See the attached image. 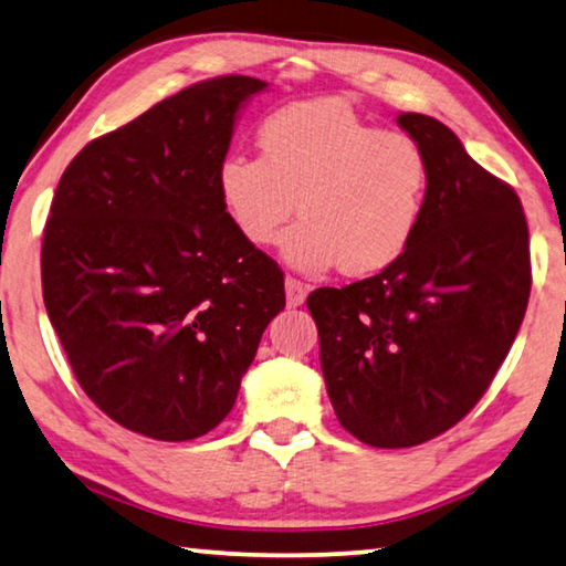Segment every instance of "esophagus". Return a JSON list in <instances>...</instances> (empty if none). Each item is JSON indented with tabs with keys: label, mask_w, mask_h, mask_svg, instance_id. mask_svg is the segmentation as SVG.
Returning <instances> with one entry per match:
<instances>
[{
	"label": "esophagus",
	"mask_w": 566,
	"mask_h": 566,
	"mask_svg": "<svg viewBox=\"0 0 566 566\" xmlns=\"http://www.w3.org/2000/svg\"><path fill=\"white\" fill-rule=\"evenodd\" d=\"M284 290H286V304H290V307H300V304L307 300V284L294 280V276H286Z\"/></svg>",
	"instance_id": "esophagus-1"
}]
</instances>
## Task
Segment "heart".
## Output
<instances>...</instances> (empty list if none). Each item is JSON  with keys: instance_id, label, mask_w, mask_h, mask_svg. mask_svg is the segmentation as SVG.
I'll return each instance as SVG.
<instances>
[{"instance_id": "1", "label": "heart", "mask_w": 566, "mask_h": 566, "mask_svg": "<svg viewBox=\"0 0 566 566\" xmlns=\"http://www.w3.org/2000/svg\"><path fill=\"white\" fill-rule=\"evenodd\" d=\"M259 158L229 154L217 166L221 209L251 247L280 237L284 262L304 274L332 266L367 276L406 254L423 221L430 160L402 130H380L339 97L276 107L256 128Z\"/></svg>"}]
</instances>
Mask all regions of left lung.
<instances>
[{"label":"left lung","mask_w":566,"mask_h":566,"mask_svg":"<svg viewBox=\"0 0 566 566\" xmlns=\"http://www.w3.org/2000/svg\"><path fill=\"white\" fill-rule=\"evenodd\" d=\"M398 125L430 160L416 239L380 274L307 297L339 426L375 448L426 443L469 416L506 360L532 292L514 188L441 120L402 113Z\"/></svg>","instance_id":"1"}]
</instances>
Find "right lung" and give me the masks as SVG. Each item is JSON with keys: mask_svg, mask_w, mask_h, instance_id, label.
I'll return each mask as SVG.
<instances>
[{"mask_svg": "<svg viewBox=\"0 0 566 566\" xmlns=\"http://www.w3.org/2000/svg\"><path fill=\"white\" fill-rule=\"evenodd\" d=\"M264 80L221 75L90 140L42 237V297L80 388L115 423L191 441L234 408L284 274L217 196L239 107Z\"/></svg>", "mask_w": 566, "mask_h": 566, "instance_id": "right-lung-1", "label": "right lung"}]
</instances>
